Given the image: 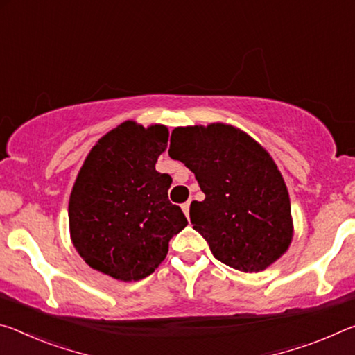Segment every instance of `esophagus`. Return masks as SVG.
Returning a JSON list of instances; mask_svg holds the SVG:
<instances>
[{
    "mask_svg": "<svg viewBox=\"0 0 355 355\" xmlns=\"http://www.w3.org/2000/svg\"><path fill=\"white\" fill-rule=\"evenodd\" d=\"M182 209H183V213H184L186 218H189V202L182 203Z\"/></svg>",
    "mask_w": 355,
    "mask_h": 355,
    "instance_id": "obj_1",
    "label": "esophagus"
}]
</instances>
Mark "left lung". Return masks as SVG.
<instances>
[{
  "instance_id": "1",
  "label": "left lung",
  "mask_w": 355,
  "mask_h": 355,
  "mask_svg": "<svg viewBox=\"0 0 355 355\" xmlns=\"http://www.w3.org/2000/svg\"><path fill=\"white\" fill-rule=\"evenodd\" d=\"M169 155L194 172L205 200L189 208L213 255L243 272H260L293 241L291 203L272 156L230 123L178 127Z\"/></svg>"
}]
</instances>
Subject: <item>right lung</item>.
I'll use <instances>...</instances> for the list:
<instances>
[{"label":"right lung","instance_id":"1","mask_svg":"<svg viewBox=\"0 0 355 355\" xmlns=\"http://www.w3.org/2000/svg\"><path fill=\"white\" fill-rule=\"evenodd\" d=\"M167 141L166 125L125 120L84 159L70 192L69 227L76 252L95 271L122 282L147 277L188 225L167 199L171 175L155 169Z\"/></svg>","mask_w":355,"mask_h":355}]
</instances>
